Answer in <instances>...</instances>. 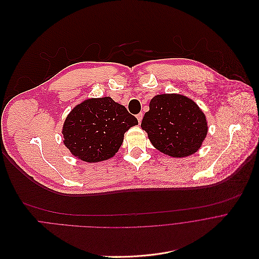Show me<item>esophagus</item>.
<instances>
[{"mask_svg": "<svg viewBox=\"0 0 259 259\" xmlns=\"http://www.w3.org/2000/svg\"><path fill=\"white\" fill-rule=\"evenodd\" d=\"M137 119H138L139 123L142 122V119H143V113H142V112H140L139 114H137Z\"/></svg>", "mask_w": 259, "mask_h": 259, "instance_id": "esophagus-1", "label": "esophagus"}]
</instances>
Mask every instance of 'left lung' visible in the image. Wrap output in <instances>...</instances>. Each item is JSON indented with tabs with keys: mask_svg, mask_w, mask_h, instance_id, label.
I'll list each match as a JSON object with an SVG mask.
<instances>
[{
	"mask_svg": "<svg viewBox=\"0 0 259 259\" xmlns=\"http://www.w3.org/2000/svg\"><path fill=\"white\" fill-rule=\"evenodd\" d=\"M141 127L152 145L171 157H187L201 147L207 135L202 110L191 99L179 94L155 96Z\"/></svg>",
	"mask_w": 259,
	"mask_h": 259,
	"instance_id": "left-lung-1",
	"label": "left lung"
}]
</instances>
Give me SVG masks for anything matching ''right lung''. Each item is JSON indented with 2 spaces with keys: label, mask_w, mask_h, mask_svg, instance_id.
Instances as JSON below:
<instances>
[{
  "label": "right lung",
  "mask_w": 259,
  "mask_h": 259,
  "mask_svg": "<svg viewBox=\"0 0 259 259\" xmlns=\"http://www.w3.org/2000/svg\"><path fill=\"white\" fill-rule=\"evenodd\" d=\"M138 119L110 97L94 98L75 106L63 124L64 144L85 162H99L113 157L123 136Z\"/></svg>",
  "instance_id": "obj_1"
}]
</instances>
